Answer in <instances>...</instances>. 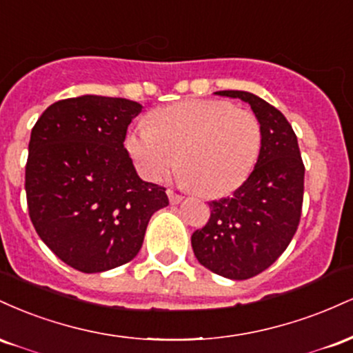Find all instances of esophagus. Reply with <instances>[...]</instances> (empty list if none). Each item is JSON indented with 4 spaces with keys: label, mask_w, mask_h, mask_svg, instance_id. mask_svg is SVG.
Here are the masks:
<instances>
[{
    "label": "esophagus",
    "mask_w": 353,
    "mask_h": 353,
    "mask_svg": "<svg viewBox=\"0 0 353 353\" xmlns=\"http://www.w3.org/2000/svg\"><path fill=\"white\" fill-rule=\"evenodd\" d=\"M168 197H169V202H171V204H179V202L182 201V196L176 194L171 189H168Z\"/></svg>",
    "instance_id": "1"
}]
</instances>
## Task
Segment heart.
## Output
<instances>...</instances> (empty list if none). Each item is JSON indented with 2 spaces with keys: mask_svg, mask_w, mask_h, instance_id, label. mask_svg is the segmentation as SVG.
<instances>
[{
  "mask_svg": "<svg viewBox=\"0 0 353 353\" xmlns=\"http://www.w3.org/2000/svg\"><path fill=\"white\" fill-rule=\"evenodd\" d=\"M137 171L157 181L179 159V179L205 197L241 188L262 149L259 119L229 101L188 99L157 109L125 139Z\"/></svg>",
  "mask_w": 353,
  "mask_h": 353,
  "instance_id": "obj_1",
  "label": "heart"
}]
</instances>
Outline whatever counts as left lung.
<instances>
[{
    "label": "left lung",
    "instance_id": "obj_1",
    "mask_svg": "<svg viewBox=\"0 0 353 353\" xmlns=\"http://www.w3.org/2000/svg\"><path fill=\"white\" fill-rule=\"evenodd\" d=\"M244 101L262 128L254 171L230 197L210 201L208 224L190 237L194 255L210 272L245 281L281 257L299 228L303 168L297 136L279 109L247 91H217Z\"/></svg>",
    "mask_w": 353,
    "mask_h": 353
}]
</instances>
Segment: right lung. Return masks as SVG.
I'll list each match as a JSON object with an SVG mask.
<instances>
[{"mask_svg": "<svg viewBox=\"0 0 353 353\" xmlns=\"http://www.w3.org/2000/svg\"><path fill=\"white\" fill-rule=\"evenodd\" d=\"M136 101L86 94L51 104L31 131L26 199L41 241L64 264L94 274L132 261L165 188L137 176L124 148Z\"/></svg>", "mask_w": 353, "mask_h": 353, "instance_id": "add662e5", "label": "right lung"}]
</instances>
